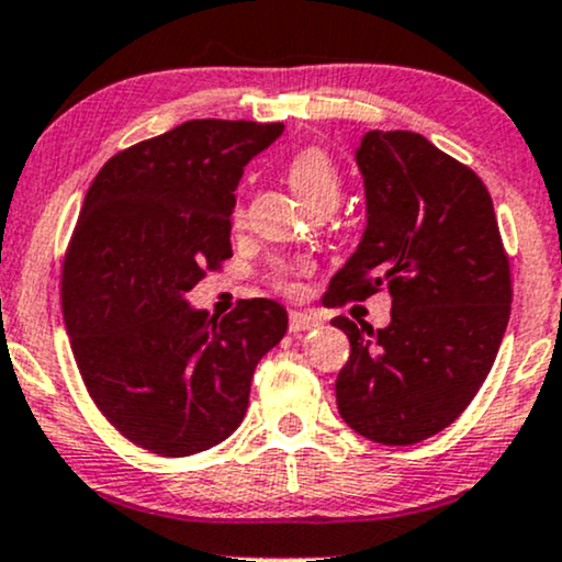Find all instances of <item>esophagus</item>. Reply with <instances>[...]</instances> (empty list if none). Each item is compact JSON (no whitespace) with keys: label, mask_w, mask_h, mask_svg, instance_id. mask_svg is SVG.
I'll return each mask as SVG.
<instances>
[{"label":"esophagus","mask_w":562,"mask_h":562,"mask_svg":"<svg viewBox=\"0 0 562 562\" xmlns=\"http://www.w3.org/2000/svg\"><path fill=\"white\" fill-rule=\"evenodd\" d=\"M318 318H315L313 313H302V310H292V315H289V331L300 334V331H307V328H315L318 326Z\"/></svg>","instance_id":"34e87169"}]
</instances>
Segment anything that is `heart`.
<instances>
[{
  "label": "heart",
  "instance_id": "obj_1",
  "mask_svg": "<svg viewBox=\"0 0 562 562\" xmlns=\"http://www.w3.org/2000/svg\"><path fill=\"white\" fill-rule=\"evenodd\" d=\"M286 176L289 183H292L294 194L300 196L302 202L315 204V202H339L341 194V176L336 162L331 160V155L318 147H307L300 149L296 155L289 160L286 165ZM241 215V210H236V217ZM307 266L305 262H276L270 268V281H273L276 289H292L294 286V276L305 273Z\"/></svg>",
  "mask_w": 562,
  "mask_h": 562
}]
</instances>
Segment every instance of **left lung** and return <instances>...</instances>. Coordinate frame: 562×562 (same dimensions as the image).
Returning <instances> with one entry per match:
<instances>
[{
  "label": "left lung",
  "mask_w": 562,
  "mask_h": 562,
  "mask_svg": "<svg viewBox=\"0 0 562 562\" xmlns=\"http://www.w3.org/2000/svg\"><path fill=\"white\" fill-rule=\"evenodd\" d=\"M366 231L326 302L386 289V328L331 321L349 360L336 407L379 445H415L447 428L484 384L510 321V266L481 178L413 131H368L355 151Z\"/></svg>",
  "instance_id": "obj_1"
}]
</instances>
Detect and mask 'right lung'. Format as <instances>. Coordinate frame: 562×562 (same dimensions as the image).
<instances>
[{
  "instance_id": "add662e5",
  "label": "right lung",
  "mask_w": 562,
  "mask_h": 562,
  "mask_svg": "<svg viewBox=\"0 0 562 562\" xmlns=\"http://www.w3.org/2000/svg\"><path fill=\"white\" fill-rule=\"evenodd\" d=\"M283 123L187 121L117 151L91 181L63 262V318L91 400L125 439L165 458L239 428L257 362L286 310L241 300L221 321L187 294L231 257L244 165Z\"/></svg>"
}]
</instances>
